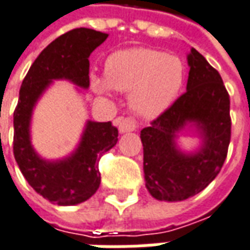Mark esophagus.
I'll list each match as a JSON object with an SVG mask.
<instances>
[{
    "label": "esophagus",
    "mask_w": 250,
    "mask_h": 250,
    "mask_svg": "<svg viewBox=\"0 0 250 250\" xmlns=\"http://www.w3.org/2000/svg\"><path fill=\"white\" fill-rule=\"evenodd\" d=\"M115 125L119 127V131L122 134L137 130V123H135V120H132L131 118H118L115 120Z\"/></svg>",
    "instance_id": "esophagus-1"
}]
</instances>
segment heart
Instances as JSON below:
<instances>
[{
    "instance_id": "heart-1",
    "label": "heart",
    "mask_w": 250,
    "mask_h": 250,
    "mask_svg": "<svg viewBox=\"0 0 250 250\" xmlns=\"http://www.w3.org/2000/svg\"><path fill=\"white\" fill-rule=\"evenodd\" d=\"M89 81L97 95H108L111 88L130 93L131 109L142 118L153 119L177 99L184 83V66L174 55L134 47L109 55L105 78L92 74Z\"/></svg>"
}]
</instances>
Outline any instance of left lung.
Listing matches in <instances>:
<instances>
[{"label": "left lung", "instance_id": "obj_1", "mask_svg": "<svg viewBox=\"0 0 250 250\" xmlns=\"http://www.w3.org/2000/svg\"><path fill=\"white\" fill-rule=\"evenodd\" d=\"M187 92L141 131L146 188L157 200L181 202L202 192L221 172L230 143V99L219 73L195 48L187 57ZM195 126L202 141L186 153L177 138Z\"/></svg>", "mask_w": 250, "mask_h": 250}]
</instances>
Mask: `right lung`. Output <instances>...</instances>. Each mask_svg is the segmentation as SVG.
Here are the masks:
<instances>
[{"label": "right lung", "mask_w": 250, "mask_h": 250, "mask_svg": "<svg viewBox=\"0 0 250 250\" xmlns=\"http://www.w3.org/2000/svg\"><path fill=\"white\" fill-rule=\"evenodd\" d=\"M108 38L89 28H76L51 42L29 67L20 88L13 113V154L28 184L58 206L88 200L100 187L99 158L118 142V128L111 122L88 120L77 149L62 160H44L31 142L32 112L40 96L54 80H67L89 88V57Z\"/></svg>", "instance_id": "1"}]
</instances>
